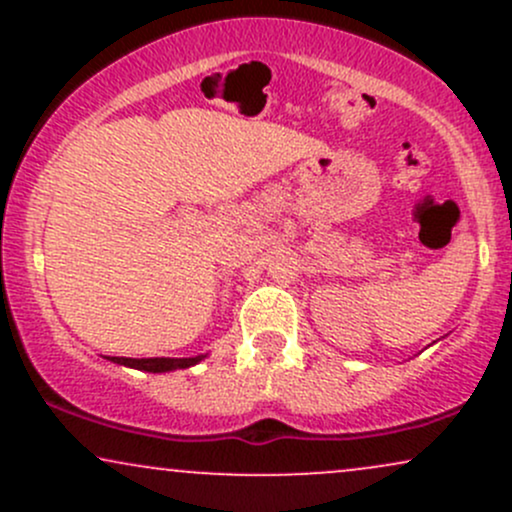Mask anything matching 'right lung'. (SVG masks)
I'll return each mask as SVG.
<instances>
[{
	"label": "right lung",
	"mask_w": 512,
	"mask_h": 512,
	"mask_svg": "<svg viewBox=\"0 0 512 512\" xmlns=\"http://www.w3.org/2000/svg\"><path fill=\"white\" fill-rule=\"evenodd\" d=\"M105 358H108V361L117 363V366H127V368L146 370V373H170V370H182V368L197 366L199 361H204V358H207V354L190 356V358H166V356H158V358H125V356H105Z\"/></svg>",
	"instance_id": "add662e5"
}]
</instances>
